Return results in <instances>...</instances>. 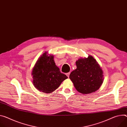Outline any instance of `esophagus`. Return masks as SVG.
Returning <instances> with one entry per match:
<instances>
[{"instance_id": "1", "label": "esophagus", "mask_w": 127, "mask_h": 127, "mask_svg": "<svg viewBox=\"0 0 127 127\" xmlns=\"http://www.w3.org/2000/svg\"><path fill=\"white\" fill-rule=\"evenodd\" d=\"M70 72H68V73H67L66 74V75H67V76L68 77H69V75H70Z\"/></svg>"}]
</instances>
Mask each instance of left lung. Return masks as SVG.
<instances>
[{
  "label": "left lung",
  "instance_id": "obj_1",
  "mask_svg": "<svg viewBox=\"0 0 127 127\" xmlns=\"http://www.w3.org/2000/svg\"><path fill=\"white\" fill-rule=\"evenodd\" d=\"M76 69L69 78L76 90L83 94L96 92L103 82V72L100 65L92 56L76 61Z\"/></svg>",
  "mask_w": 127,
  "mask_h": 127
}]
</instances>
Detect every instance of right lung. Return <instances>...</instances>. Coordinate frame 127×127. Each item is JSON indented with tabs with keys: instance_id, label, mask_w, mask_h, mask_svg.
<instances>
[{
	"instance_id": "1",
	"label": "right lung",
	"mask_w": 127,
	"mask_h": 127,
	"mask_svg": "<svg viewBox=\"0 0 127 127\" xmlns=\"http://www.w3.org/2000/svg\"><path fill=\"white\" fill-rule=\"evenodd\" d=\"M32 75L33 84L37 90L45 93H51L68 77L61 73L54 60L53 55L43 53L34 65Z\"/></svg>"
}]
</instances>
